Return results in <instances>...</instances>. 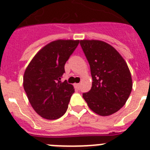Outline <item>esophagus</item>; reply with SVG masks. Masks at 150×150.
<instances>
[{"mask_svg": "<svg viewBox=\"0 0 150 150\" xmlns=\"http://www.w3.org/2000/svg\"><path fill=\"white\" fill-rule=\"evenodd\" d=\"M75 87L76 88V89H80V83H76L75 84Z\"/></svg>", "mask_w": 150, "mask_h": 150, "instance_id": "esophagus-1", "label": "esophagus"}]
</instances>
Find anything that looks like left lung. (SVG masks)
Returning a JSON list of instances; mask_svg holds the SVG:
<instances>
[{"mask_svg":"<svg viewBox=\"0 0 150 150\" xmlns=\"http://www.w3.org/2000/svg\"><path fill=\"white\" fill-rule=\"evenodd\" d=\"M80 43L93 78L92 88L83 97L97 115H112L125 105L132 90L128 66L117 50L103 41L84 39Z\"/></svg>","mask_w":150,"mask_h":150,"instance_id":"obj_1","label":"left lung"}]
</instances>
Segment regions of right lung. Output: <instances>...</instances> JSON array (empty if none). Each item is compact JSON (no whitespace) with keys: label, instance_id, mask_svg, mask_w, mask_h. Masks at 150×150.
I'll return each mask as SVG.
<instances>
[{"label":"right lung","instance_id":"add662e5","mask_svg":"<svg viewBox=\"0 0 150 150\" xmlns=\"http://www.w3.org/2000/svg\"><path fill=\"white\" fill-rule=\"evenodd\" d=\"M79 42L71 39L50 42L37 52L25 69L23 88L33 109L43 118L55 120L67 112L74 89L61 80L65 63Z\"/></svg>","mask_w":150,"mask_h":150}]
</instances>
